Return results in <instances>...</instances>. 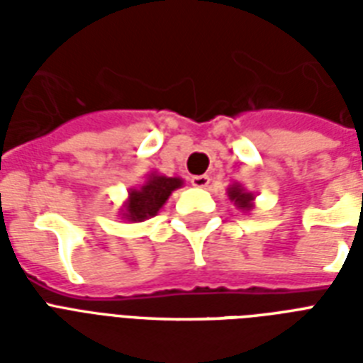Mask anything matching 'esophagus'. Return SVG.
<instances>
[{"label": "esophagus", "mask_w": 363, "mask_h": 363, "mask_svg": "<svg viewBox=\"0 0 363 363\" xmlns=\"http://www.w3.org/2000/svg\"><path fill=\"white\" fill-rule=\"evenodd\" d=\"M209 181L211 179L207 175H194L192 179H190V182H192L196 188H205L207 184H209Z\"/></svg>", "instance_id": "esophagus-1"}]
</instances>
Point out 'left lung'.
<instances>
[{
  "instance_id": "1",
  "label": "left lung",
  "mask_w": 363,
  "mask_h": 363,
  "mask_svg": "<svg viewBox=\"0 0 363 363\" xmlns=\"http://www.w3.org/2000/svg\"><path fill=\"white\" fill-rule=\"evenodd\" d=\"M228 198L238 209L241 211H252L254 209V194L247 192L239 182H233L228 186Z\"/></svg>"
}]
</instances>
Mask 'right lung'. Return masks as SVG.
Segmentation results:
<instances>
[{
    "label": "right lung",
    "instance_id": "obj_1",
    "mask_svg": "<svg viewBox=\"0 0 363 363\" xmlns=\"http://www.w3.org/2000/svg\"><path fill=\"white\" fill-rule=\"evenodd\" d=\"M184 184L181 177H165L158 171L148 173L143 184L128 190V198L121 207L122 220L143 222L154 216L177 188Z\"/></svg>",
    "mask_w": 363,
    "mask_h": 363
}]
</instances>
